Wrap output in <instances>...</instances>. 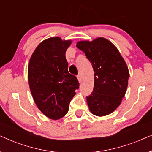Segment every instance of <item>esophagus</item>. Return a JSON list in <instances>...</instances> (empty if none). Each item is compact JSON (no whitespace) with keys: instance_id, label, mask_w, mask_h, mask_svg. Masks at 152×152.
<instances>
[{"instance_id":"obj_1","label":"esophagus","mask_w":152,"mask_h":152,"mask_svg":"<svg viewBox=\"0 0 152 152\" xmlns=\"http://www.w3.org/2000/svg\"><path fill=\"white\" fill-rule=\"evenodd\" d=\"M77 80L79 81V82H82V76H81V75H78L77 76Z\"/></svg>"}]
</instances>
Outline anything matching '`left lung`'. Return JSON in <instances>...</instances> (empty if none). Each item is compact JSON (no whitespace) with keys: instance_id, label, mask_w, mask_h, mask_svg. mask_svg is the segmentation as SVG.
Returning a JSON list of instances; mask_svg holds the SVG:
<instances>
[{"instance_id":"1","label":"left lung","mask_w":152,"mask_h":152,"mask_svg":"<svg viewBox=\"0 0 152 152\" xmlns=\"http://www.w3.org/2000/svg\"><path fill=\"white\" fill-rule=\"evenodd\" d=\"M76 46L84 52L94 70V87L86 101L93 115L104 116L118 107L128 86L129 72L115 45L99 37L92 41H81Z\"/></svg>"}]
</instances>
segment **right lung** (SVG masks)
<instances>
[{
    "label": "right lung",
    "mask_w": 152,
    "mask_h": 152,
    "mask_svg": "<svg viewBox=\"0 0 152 152\" xmlns=\"http://www.w3.org/2000/svg\"><path fill=\"white\" fill-rule=\"evenodd\" d=\"M71 40L51 37L39 44L28 64V82L38 109L52 120L68 113L69 103L79 88L78 80L68 70L66 51Z\"/></svg>",
    "instance_id": "right-lung-1"
}]
</instances>
